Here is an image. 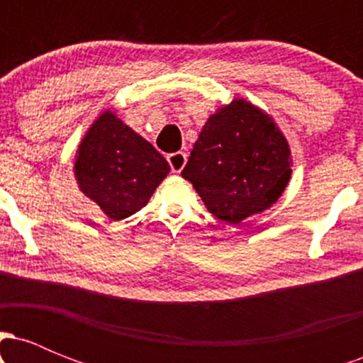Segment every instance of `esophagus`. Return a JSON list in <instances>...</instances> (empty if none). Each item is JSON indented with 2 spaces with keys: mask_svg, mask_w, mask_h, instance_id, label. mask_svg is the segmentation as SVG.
Segmentation results:
<instances>
[{
  "mask_svg": "<svg viewBox=\"0 0 363 363\" xmlns=\"http://www.w3.org/2000/svg\"><path fill=\"white\" fill-rule=\"evenodd\" d=\"M167 160H169L170 169H172V172L179 174V172H181L182 169H184L187 157H186V153H182V152H176V153H170V155L167 157Z\"/></svg>",
  "mask_w": 363,
  "mask_h": 363,
  "instance_id": "1",
  "label": "esophagus"
}]
</instances>
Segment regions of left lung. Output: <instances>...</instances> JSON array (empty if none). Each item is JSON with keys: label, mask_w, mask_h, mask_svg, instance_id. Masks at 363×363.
<instances>
[{"label": "left lung", "mask_w": 363, "mask_h": 363, "mask_svg": "<svg viewBox=\"0 0 363 363\" xmlns=\"http://www.w3.org/2000/svg\"><path fill=\"white\" fill-rule=\"evenodd\" d=\"M290 148L273 119L235 99L199 133L182 177L211 215L240 223L277 203L290 181Z\"/></svg>", "instance_id": "left-lung-1"}]
</instances>
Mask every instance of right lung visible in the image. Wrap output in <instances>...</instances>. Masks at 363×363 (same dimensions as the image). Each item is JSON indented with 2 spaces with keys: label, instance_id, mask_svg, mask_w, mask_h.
<instances>
[{
  "label": "right lung",
  "instance_id": "right-lung-1",
  "mask_svg": "<svg viewBox=\"0 0 363 363\" xmlns=\"http://www.w3.org/2000/svg\"><path fill=\"white\" fill-rule=\"evenodd\" d=\"M169 170L164 155L109 111L91 124L74 164L83 194L112 220L140 211Z\"/></svg>",
  "mask_w": 363,
  "mask_h": 363
}]
</instances>
